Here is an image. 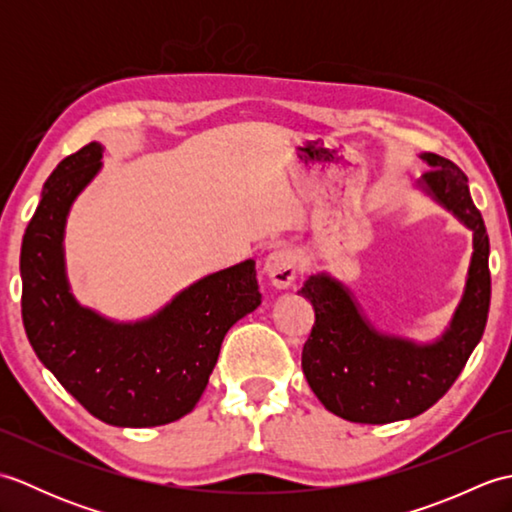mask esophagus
I'll return each instance as SVG.
<instances>
[{"mask_svg": "<svg viewBox=\"0 0 512 512\" xmlns=\"http://www.w3.org/2000/svg\"><path fill=\"white\" fill-rule=\"evenodd\" d=\"M264 273L275 288H288L297 277V255L290 248H275L264 257Z\"/></svg>", "mask_w": 512, "mask_h": 512, "instance_id": "34e87169", "label": "esophagus"}]
</instances>
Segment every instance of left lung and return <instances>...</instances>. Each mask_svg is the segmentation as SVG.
<instances>
[{"mask_svg":"<svg viewBox=\"0 0 512 512\" xmlns=\"http://www.w3.org/2000/svg\"><path fill=\"white\" fill-rule=\"evenodd\" d=\"M429 167L413 184L473 233L464 290L440 336L416 341L376 328L354 292L319 270L299 290L314 308L301 367L314 396L334 416L363 424H387L420 416L447 394L480 343L488 303V235L458 165L438 154H420Z\"/></svg>","mask_w":512,"mask_h":512,"instance_id":"8db88e82","label":"left lung"}]
</instances>
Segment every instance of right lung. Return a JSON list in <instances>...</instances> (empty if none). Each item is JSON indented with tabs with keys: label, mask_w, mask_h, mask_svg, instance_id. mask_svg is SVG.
Listing matches in <instances>:
<instances>
[{
	"label": "right lung",
	"mask_w": 512,
	"mask_h": 512,
	"mask_svg": "<svg viewBox=\"0 0 512 512\" xmlns=\"http://www.w3.org/2000/svg\"><path fill=\"white\" fill-rule=\"evenodd\" d=\"M103 145L63 158L43 184L21 242V317L32 350L54 378L114 427H158L198 405L226 332L262 303L255 259L182 288L149 317L118 321L74 297L65 224L103 167Z\"/></svg>",
	"instance_id": "1"
}]
</instances>
